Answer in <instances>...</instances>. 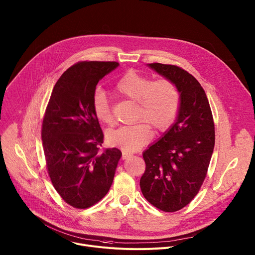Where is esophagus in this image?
<instances>
[{
    "label": "esophagus",
    "instance_id": "1",
    "mask_svg": "<svg viewBox=\"0 0 255 255\" xmlns=\"http://www.w3.org/2000/svg\"><path fill=\"white\" fill-rule=\"evenodd\" d=\"M129 156H130V154H128V153L124 152V151L122 152V159H123V160H124V159H127Z\"/></svg>",
    "mask_w": 255,
    "mask_h": 255
}]
</instances>
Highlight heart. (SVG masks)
<instances>
[{"label":"heart","mask_w":255,"mask_h":255,"mask_svg":"<svg viewBox=\"0 0 255 255\" xmlns=\"http://www.w3.org/2000/svg\"><path fill=\"white\" fill-rule=\"evenodd\" d=\"M115 92L137 104L135 121L140 122L123 126L107 133L109 145L132 153L146 145L150 138V129L155 133L167 130L173 123L180 103V94L169 80L154 81L130 70L115 85ZM95 117L103 124L112 125L114 122L111 105L103 91L95 92L92 101Z\"/></svg>","instance_id":"1"}]
</instances>
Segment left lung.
Wrapping results in <instances>:
<instances>
[{"label": "left lung", "mask_w": 255, "mask_h": 255, "mask_svg": "<svg viewBox=\"0 0 255 255\" xmlns=\"http://www.w3.org/2000/svg\"><path fill=\"white\" fill-rule=\"evenodd\" d=\"M177 87L180 103L174 123L143 152L146 164L141 192L164 212L187 206L206 177L215 145V127L206 93L200 83L176 65L148 63Z\"/></svg>", "instance_id": "left-lung-1"}]
</instances>
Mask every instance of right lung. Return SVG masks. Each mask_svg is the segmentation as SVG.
Listing matches in <instances>:
<instances>
[{
  "label": "right lung",
  "mask_w": 255,
  "mask_h": 255,
  "mask_svg": "<svg viewBox=\"0 0 255 255\" xmlns=\"http://www.w3.org/2000/svg\"><path fill=\"white\" fill-rule=\"evenodd\" d=\"M119 65L82 61L66 69L51 93L42 142L51 183L68 205L87 209L110 190L122 152H99L104 134L92 107L99 81Z\"/></svg>",
  "instance_id": "obj_1"
}]
</instances>
